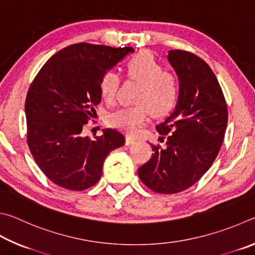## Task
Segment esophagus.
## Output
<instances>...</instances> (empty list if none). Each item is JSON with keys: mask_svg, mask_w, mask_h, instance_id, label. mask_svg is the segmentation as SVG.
I'll return each instance as SVG.
<instances>
[{"mask_svg": "<svg viewBox=\"0 0 255 255\" xmlns=\"http://www.w3.org/2000/svg\"><path fill=\"white\" fill-rule=\"evenodd\" d=\"M135 142H136L135 137H132V136H130V135H128L127 137H125V144H127V145L133 144V143H135Z\"/></svg>", "mask_w": 255, "mask_h": 255, "instance_id": "34e87169", "label": "esophagus"}]
</instances>
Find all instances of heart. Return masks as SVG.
Returning <instances> with one entry per match:
<instances>
[{
    "label": "heart",
    "instance_id": "obj_1",
    "mask_svg": "<svg viewBox=\"0 0 255 255\" xmlns=\"http://www.w3.org/2000/svg\"><path fill=\"white\" fill-rule=\"evenodd\" d=\"M127 77L140 83L135 96L137 105L115 111L110 115L109 122L112 127L133 134L148 122L151 113L162 116L175 107L179 96V80L173 73L163 70L162 65L148 51H141L128 59ZM120 84L121 77L116 71H106L100 80L103 100L113 102Z\"/></svg>",
    "mask_w": 255,
    "mask_h": 255
}]
</instances>
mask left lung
Returning <instances> with one entry per match:
<instances>
[{
  "mask_svg": "<svg viewBox=\"0 0 255 255\" xmlns=\"http://www.w3.org/2000/svg\"><path fill=\"white\" fill-rule=\"evenodd\" d=\"M179 78V96L171 114L157 125L167 148L152 144V157L137 169L141 181L159 194L188 189L204 176L224 141L227 105L206 61L186 50L168 55Z\"/></svg>",
  "mask_w": 255,
  "mask_h": 255,
  "instance_id": "8db88e82",
  "label": "left lung"
}]
</instances>
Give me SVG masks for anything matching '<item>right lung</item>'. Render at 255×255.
<instances>
[{
    "instance_id": "add662e5",
    "label": "right lung",
    "mask_w": 255,
    "mask_h": 255,
    "mask_svg": "<svg viewBox=\"0 0 255 255\" xmlns=\"http://www.w3.org/2000/svg\"><path fill=\"white\" fill-rule=\"evenodd\" d=\"M133 48L79 42L55 53L31 83L25 98L26 142L35 163L53 184L82 191L101 179L111 151L124 135L106 128L89 139L83 128L101 102L100 80Z\"/></svg>"
}]
</instances>
